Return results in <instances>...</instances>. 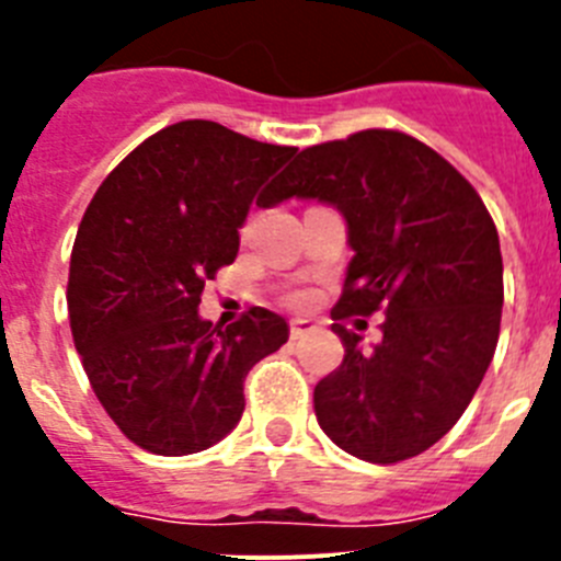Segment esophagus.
<instances>
[{"mask_svg":"<svg viewBox=\"0 0 561 561\" xmlns=\"http://www.w3.org/2000/svg\"><path fill=\"white\" fill-rule=\"evenodd\" d=\"M314 329H317V325L311 323V320H306V317H295V320L289 323V336H291V340H300V336L311 334Z\"/></svg>","mask_w":561,"mask_h":561,"instance_id":"1","label":"esophagus"}]
</instances>
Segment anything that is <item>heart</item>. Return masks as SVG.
<instances>
[{"mask_svg":"<svg viewBox=\"0 0 561 561\" xmlns=\"http://www.w3.org/2000/svg\"><path fill=\"white\" fill-rule=\"evenodd\" d=\"M295 300H300V297H295Z\"/></svg>","mask_w":561,"mask_h":561,"instance_id":"heart-1","label":"heart"}]
</instances>
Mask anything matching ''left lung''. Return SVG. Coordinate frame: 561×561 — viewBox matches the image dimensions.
I'll return each instance as SVG.
<instances>
[{
  "instance_id": "left-lung-1",
  "label": "left lung",
  "mask_w": 561,
  "mask_h": 561,
  "mask_svg": "<svg viewBox=\"0 0 561 561\" xmlns=\"http://www.w3.org/2000/svg\"><path fill=\"white\" fill-rule=\"evenodd\" d=\"M275 196L334 205L354 250L331 309L345 356L314 388L320 427L370 463L421 455L463 415L497 348L503 255L483 199L393 128L304 148ZM379 308L382 340L362 352L341 320Z\"/></svg>"
}]
</instances>
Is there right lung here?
Wrapping results in <instances>:
<instances>
[{
    "label": "right lung",
    "mask_w": 561,
    "mask_h": 561,
    "mask_svg": "<svg viewBox=\"0 0 561 561\" xmlns=\"http://www.w3.org/2000/svg\"><path fill=\"white\" fill-rule=\"evenodd\" d=\"M295 151L182 121L142 140L89 202L69 257V329L98 401L137 447L168 458L213 447L241 421L252 365L289 340L275 311L252 306L221 329L199 304Z\"/></svg>",
    "instance_id": "add662e5"
}]
</instances>
